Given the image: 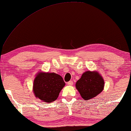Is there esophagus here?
Returning <instances> with one entry per match:
<instances>
[{
  "instance_id": "esophagus-1",
  "label": "esophagus",
  "mask_w": 131,
  "mask_h": 131,
  "mask_svg": "<svg viewBox=\"0 0 131 131\" xmlns=\"http://www.w3.org/2000/svg\"><path fill=\"white\" fill-rule=\"evenodd\" d=\"M73 82L72 81H69L67 83V84L68 85H69V86L73 85Z\"/></svg>"
}]
</instances>
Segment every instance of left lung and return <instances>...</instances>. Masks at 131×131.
Returning <instances> with one entry per match:
<instances>
[{
  "mask_svg": "<svg viewBox=\"0 0 131 131\" xmlns=\"http://www.w3.org/2000/svg\"><path fill=\"white\" fill-rule=\"evenodd\" d=\"M75 85L82 98L88 100L102 93L104 89V81L97 71H88L82 75Z\"/></svg>",
  "mask_w": 131,
  "mask_h": 131,
  "instance_id": "8db88e82",
  "label": "left lung"
}]
</instances>
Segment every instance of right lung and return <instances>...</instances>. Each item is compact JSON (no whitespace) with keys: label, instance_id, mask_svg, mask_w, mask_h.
Returning <instances> with one entry per match:
<instances>
[{"label":"right lung","instance_id":"right-lung-1","mask_svg":"<svg viewBox=\"0 0 131 131\" xmlns=\"http://www.w3.org/2000/svg\"><path fill=\"white\" fill-rule=\"evenodd\" d=\"M65 83L60 75L52 72H38L33 84V93L37 98L46 103L56 100Z\"/></svg>","mask_w":131,"mask_h":131}]
</instances>
